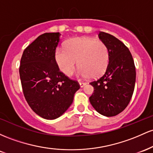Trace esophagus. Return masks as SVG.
Returning a JSON list of instances; mask_svg holds the SVG:
<instances>
[{
	"instance_id": "esophagus-1",
	"label": "esophagus",
	"mask_w": 153,
	"mask_h": 153,
	"mask_svg": "<svg viewBox=\"0 0 153 153\" xmlns=\"http://www.w3.org/2000/svg\"><path fill=\"white\" fill-rule=\"evenodd\" d=\"M79 85L81 87H83L84 86L86 85V83L85 82H79Z\"/></svg>"
}]
</instances>
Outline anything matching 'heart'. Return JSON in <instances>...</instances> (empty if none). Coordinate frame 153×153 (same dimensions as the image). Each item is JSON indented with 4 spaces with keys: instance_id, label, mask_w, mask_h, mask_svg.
Masks as SVG:
<instances>
[{
    "instance_id": "b5f03b06",
    "label": "heart",
    "mask_w": 153,
    "mask_h": 153,
    "mask_svg": "<svg viewBox=\"0 0 153 153\" xmlns=\"http://www.w3.org/2000/svg\"><path fill=\"white\" fill-rule=\"evenodd\" d=\"M56 61L60 70L66 75H71L78 61L79 76L96 79L105 72L109 63V51L102 41L90 37L70 39L65 48L56 51Z\"/></svg>"
}]
</instances>
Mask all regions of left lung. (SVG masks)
Segmentation results:
<instances>
[{
  "instance_id": "obj_1",
  "label": "left lung",
  "mask_w": 153,
  "mask_h": 153,
  "mask_svg": "<svg viewBox=\"0 0 153 153\" xmlns=\"http://www.w3.org/2000/svg\"><path fill=\"white\" fill-rule=\"evenodd\" d=\"M98 36L108 48L109 63L104 74L90 82L94 92L90 102L99 114L111 117L122 112L129 103L136 70L129 50L121 41L103 32H100Z\"/></svg>"
}]
</instances>
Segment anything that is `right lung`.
<instances>
[{
    "label": "right lung",
    "mask_w": 153,
    "mask_h": 153,
    "mask_svg": "<svg viewBox=\"0 0 153 153\" xmlns=\"http://www.w3.org/2000/svg\"><path fill=\"white\" fill-rule=\"evenodd\" d=\"M59 32L39 35L26 48L19 67L22 90L32 111L45 119H56L71 105L79 84L59 70L56 49Z\"/></svg>",
    "instance_id": "add662e5"
}]
</instances>
